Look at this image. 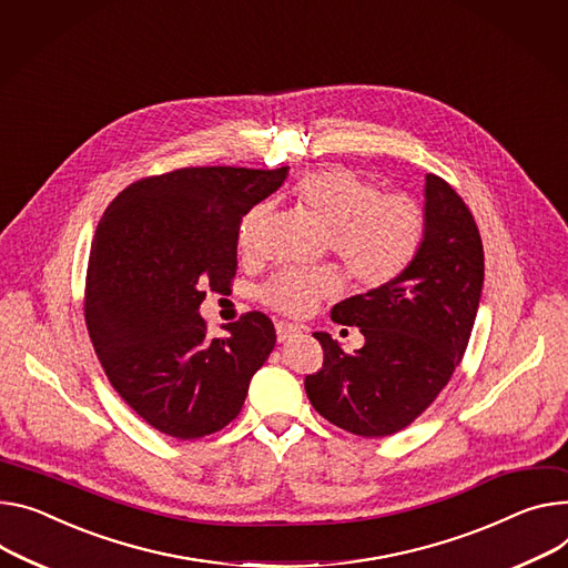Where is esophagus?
Here are the masks:
<instances>
[{"instance_id": "esophagus-1", "label": "esophagus", "mask_w": 568, "mask_h": 568, "mask_svg": "<svg viewBox=\"0 0 568 568\" xmlns=\"http://www.w3.org/2000/svg\"><path fill=\"white\" fill-rule=\"evenodd\" d=\"M300 332H302V327H297V325H293V323H284V321L277 323V341H280V343L291 341V336H295V334H300Z\"/></svg>"}]
</instances>
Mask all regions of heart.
<instances>
[{
    "label": "heart",
    "instance_id": "obj_1",
    "mask_svg": "<svg viewBox=\"0 0 568 568\" xmlns=\"http://www.w3.org/2000/svg\"><path fill=\"white\" fill-rule=\"evenodd\" d=\"M293 197L329 234V250L362 286H384L396 280L416 256L425 236V215L405 195H379V189L351 168H323L302 174ZM266 217V206H254L241 223L239 245L247 250ZM341 291L336 268H286L264 288L268 307L302 316L321 297Z\"/></svg>",
    "mask_w": 568,
    "mask_h": 568
}]
</instances>
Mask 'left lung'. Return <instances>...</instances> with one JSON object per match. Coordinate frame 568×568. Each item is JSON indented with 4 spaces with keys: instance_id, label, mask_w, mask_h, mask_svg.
<instances>
[{
    "instance_id": "8db88e82",
    "label": "left lung",
    "mask_w": 568,
    "mask_h": 568,
    "mask_svg": "<svg viewBox=\"0 0 568 568\" xmlns=\"http://www.w3.org/2000/svg\"><path fill=\"white\" fill-rule=\"evenodd\" d=\"M425 236L412 264L384 286L334 304L332 321L357 325L353 355L325 332L323 368L304 377L314 409L341 429L388 436L420 416L459 366L485 284V250L464 200L425 174Z\"/></svg>"
}]
</instances>
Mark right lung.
Masks as SVG:
<instances>
[{
    "label": "right lung",
    "instance_id": "1",
    "mask_svg": "<svg viewBox=\"0 0 568 568\" xmlns=\"http://www.w3.org/2000/svg\"><path fill=\"white\" fill-rule=\"evenodd\" d=\"M288 168H182L126 186L98 225L85 325L100 364L143 420L174 439L232 423L252 375L273 353V321L250 312L209 338L204 288L236 275L243 215L275 193Z\"/></svg>",
    "mask_w": 568,
    "mask_h": 568
}]
</instances>
